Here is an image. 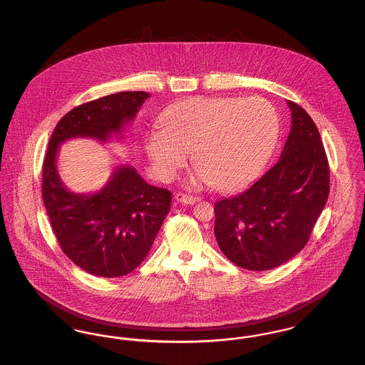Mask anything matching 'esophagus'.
<instances>
[{
	"mask_svg": "<svg viewBox=\"0 0 365 365\" xmlns=\"http://www.w3.org/2000/svg\"><path fill=\"white\" fill-rule=\"evenodd\" d=\"M175 201L180 202V204H187V205H192L197 201H200V197L195 195H189V194H183V192H176L175 194Z\"/></svg>",
	"mask_w": 365,
	"mask_h": 365,
	"instance_id": "obj_1",
	"label": "esophagus"
}]
</instances>
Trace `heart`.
<instances>
[{
	"instance_id": "1",
	"label": "heart",
	"mask_w": 365,
	"mask_h": 365,
	"mask_svg": "<svg viewBox=\"0 0 365 365\" xmlns=\"http://www.w3.org/2000/svg\"><path fill=\"white\" fill-rule=\"evenodd\" d=\"M145 149L160 179L168 180L186 164H198L192 186L234 190L250 183L271 156L279 135L278 113L260 97H192L161 116Z\"/></svg>"
}]
</instances>
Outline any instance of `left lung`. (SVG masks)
Listing matches in <instances>:
<instances>
[{
    "label": "left lung",
    "instance_id": "1",
    "mask_svg": "<svg viewBox=\"0 0 365 365\" xmlns=\"http://www.w3.org/2000/svg\"><path fill=\"white\" fill-rule=\"evenodd\" d=\"M278 163L247 190L215 204V237L235 265L267 271L307 245L330 192V170L312 118L293 101Z\"/></svg>",
    "mask_w": 365,
    "mask_h": 365
}]
</instances>
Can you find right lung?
<instances>
[{
	"label": "right lung",
	"mask_w": 365,
	"mask_h": 365,
	"mask_svg": "<svg viewBox=\"0 0 365 365\" xmlns=\"http://www.w3.org/2000/svg\"><path fill=\"white\" fill-rule=\"evenodd\" d=\"M149 97L122 91L79 105L57 123L49 140L42 198L54 235L70 260L97 277H124L143 261L171 208V191L148 185L133 165L120 164L103 189L73 192L58 175V149L72 138H122Z\"/></svg>",
	"instance_id": "add662e5"
}]
</instances>
